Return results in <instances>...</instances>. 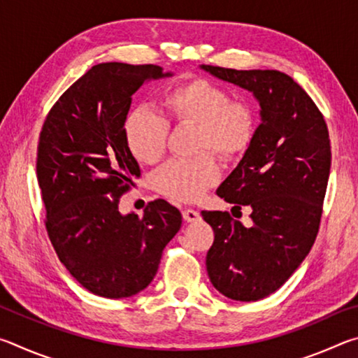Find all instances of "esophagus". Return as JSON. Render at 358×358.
Returning <instances> with one entry per match:
<instances>
[{
	"label": "esophagus",
	"instance_id": "34e87169",
	"mask_svg": "<svg viewBox=\"0 0 358 358\" xmlns=\"http://www.w3.org/2000/svg\"><path fill=\"white\" fill-rule=\"evenodd\" d=\"M183 220L186 222H196L201 220V213H199L197 210H192V208H185L183 210Z\"/></svg>",
	"mask_w": 358,
	"mask_h": 358
}]
</instances>
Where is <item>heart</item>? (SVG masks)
<instances>
[{
	"instance_id": "heart-1",
	"label": "heart",
	"mask_w": 358,
	"mask_h": 358,
	"mask_svg": "<svg viewBox=\"0 0 358 358\" xmlns=\"http://www.w3.org/2000/svg\"><path fill=\"white\" fill-rule=\"evenodd\" d=\"M169 120L197 126V150L211 148L222 159H234L250 147L256 118L245 101L229 99L226 90L205 78H191L167 90L161 99ZM169 124L147 108H136L124 121V141L131 155L143 164H155L166 151ZM220 178L213 155L172 159L156 171L155 189L178 202L197 201Z\"/></svg>"
}]
</instances>
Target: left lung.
<instances>
[{
  "label": "left lung",
  "instance_id": "8db88e82",
  "mask_svg": "<svg viewBox=\"0 0 358 358\" xmlns=\"http://www.w3.org/2000/svg\"><path fill=\"white\" fill-rule=\"evenodd\" d=\"M201 69L252 93L260 106L251 145L216 189L234 208L250 207L252 224L245 227L227 211H202L215 232L205 262L211 284L227 299L256 301L292 276L316 240L331 164L329 129L287 74Z\"/></svg>",
  "mask_w": 358,
  "mask_h": 358
}]
</instances>
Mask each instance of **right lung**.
Instances as JSON below:
<instances>
[{"mask_svg": "<svg viewBox=\"0 0 358 358\" xmlns=\"http://www.w3.org/2000/svg\"><path fill=\"white\" fill-rule=\"evenodd\" d=\"M156 64H96L48 112L38 147L45 227L69 273L106 299L141 292L156 276L181 213L157 199L138 217L121 215V194L141 177L124 141L132 94L172 77Z\"/></svg>", "mask_w": 358, "mask_h": 358, "instance_id": "obj_1", "label": "right lung"}]
</instances>
